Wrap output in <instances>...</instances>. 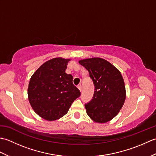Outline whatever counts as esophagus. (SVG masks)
<instances>
[{"mask_svg":"<svg viewBox=\"0 0 156 156\" xmlns=\"http://www.w3.org/2000/svg\"><path fill=\"white\" fill-rule=\"evenodd\" d=\"M78 88L79 89V90H80V91L81 92L82 91V85L81 84H80V85H78Z\"/></svg>","mask_w":156,"mask_h":156,"instance_id":"34e87169","label":"esophagus"}]
</instances>
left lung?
<instances>
[{
	"mask_svg": "<svg viewBox=\"0 0 156 156\" xmlns=\"http://www.w3.org/2000/svg\"><path fill=\"white\" fill-rule=\"evenodd\" d=\"M87 69L94 86L92 100L85 104L87 115L97 122L104 123L120 111L126 98L123 78L113 65L100 58L79 61Z\"/></svg>",
	"mask_w": 156,
	"mask_h": 156,
	"instance_id": "8db88e82",
	"label": "left lung"
}]
</instances>
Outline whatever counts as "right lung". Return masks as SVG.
Instances as JSON below:
<instances>
[{
	"instance_id": "right-lung-1",
	"label": "right lung",
	"mask_w": 156,
	"mask_h": 156,
	"mask_svg": "<svg viewBox=\"0 0 156 156\" xmlns=\"http://www.w3.org/2000/svg\"><path fill=\"white\" fill-rule=\"evenodd\" d=\"M69 59L53 58L34 73L28 87L29 101L39 117L54 121L67 113L80 92L72 83L73 76L65 72Z\"/></svg>"
}]
</instances>
